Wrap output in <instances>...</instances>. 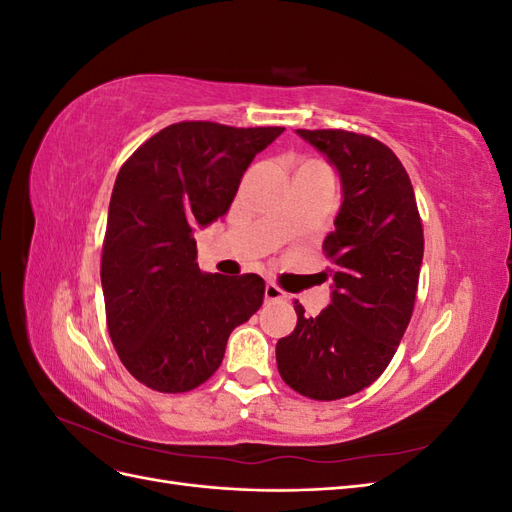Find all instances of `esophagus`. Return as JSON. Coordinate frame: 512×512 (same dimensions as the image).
Listing matches in <instances>:
<instances>
[{
    "label": "esophagus",
    "mask_w": 512,
    "mask_h": 512,
    "mask_svg": "<svg viewBox=\"0 0 512 512\" xmlns=\"http://www.w3.org/2000/svg\"><path fill=\"white\" fill-rule=\"evenodd\" d=\"M288 297V294L280 288V286H275V284H267L265 286V299L267 301H282V299H286Z\"/></svg>",
    "instance_id": "1"
}]
</instances>
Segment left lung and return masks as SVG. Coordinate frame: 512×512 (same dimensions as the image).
<instances>
[{"label":"left lung","mask_w":512,"mask_h":512,"mask_svg":"<svg viewBox=\"0 0 512 512\" xmlns=\"http://www.w3.org/2000/svg\"><path fill=\"white\" fill-rule=\"evenodd\" d=\"M342 179V207L322 250L333 262L329 307L275 346L282 380L303 397L333 401L363 391L391 363L412 318L423 262V224L404 164L376 138L297 130Z\"/></svg>","instance_id":"left-lung-1"}]
</instances>
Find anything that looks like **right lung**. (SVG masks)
<instances>
[{
  "instance_id": "right-lung-1",
  "label": "right lung",
  "mask_w": 512,
  "mask_h": 512,
  "mask_svg": "<svg viewBox=\"0 0 512 512\" xmlns=\"http://www.w3.org/2000/svg\"><path fill=\"white\" fill-rule=\"evenodd\" d=\"M282 132L181 121L121 166L102 245L106 327L149 389L185 393L207 382L232 329L262 305L260 275L198 269L194 228L224 218L247 166Z\"/></svg>"
}]
</instances>
